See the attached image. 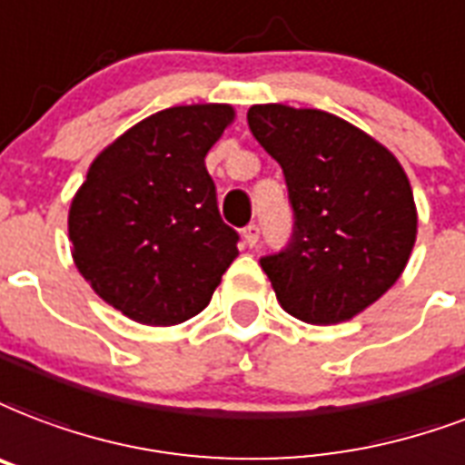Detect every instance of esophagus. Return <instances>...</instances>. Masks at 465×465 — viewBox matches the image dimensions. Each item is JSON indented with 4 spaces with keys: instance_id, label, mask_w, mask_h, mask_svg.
<instances>
[{
    "instance_id": "1",
    "label": "esophagus",
    "mask_w": 465,
    "mask_h": 465,
    "mask_svg": "<svg viewBox=\"0 0 465 465\" xmlns=\"http://www.w3.org/2000/svg\"><path fill=\"white\" fill-rule=\"evenodd\" d=\"M258 233H261V229H258L256 224H248L246 229H243V246L253 248L258 243Z\"/></svg>"
}]
</instances>
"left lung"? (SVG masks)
I'll use <instances>...</instances> for the list:
<instances>
[{
  "label": "left lung",
  "mask_w": 465,
  "mask_h": 465,
  "mask_svg": "<svg viewBox=\"0 0 465 465\" xmlns=\"http://www.w3.org/2000/svg\"><path fill=\"white\" fill-rule=\"evenodd\" d=\"M248 129L285 175L295 226L261 258L282 310L339 324L381 300L417 241V207L400 161L366 131L322 109L253 104Z\"/></svg>",
  "instance_id": "1"
}]
</instances>
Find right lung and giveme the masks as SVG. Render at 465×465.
<instances>
[{
	"instance_id": "obj_1",
	"label": "right lung",
	"mask_w": 465,
	"mask_h": 465,
	"mask_svg": "<svg viewBox=\"0 0 465 465\" xmlns=\"http://www.w3.org/2000/svg\"><path fill=\"white\" fill-rule=\"evenodd\" d=\"M232 104H183L146 116L92 161L70 202L73 261L124 317L173 327L200 314L239 256L204 158Z\"/></svg>"
}]
</instances>
